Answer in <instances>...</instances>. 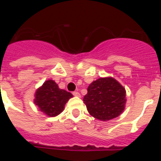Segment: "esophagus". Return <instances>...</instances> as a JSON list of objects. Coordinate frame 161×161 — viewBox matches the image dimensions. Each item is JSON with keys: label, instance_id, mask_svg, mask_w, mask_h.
I'll return each mask as SVG.
<instances>
[{"label": "esophagus", "instance_id": "34e87169", "mask_svg": "<svg viewBox=\"0 0 161 161\" xmlns=\"http://www.w3.org/2000/svg\"><path fill=\"white\" fill-rule=\"evenodd\" d=\"M72 94H73L75 97H80V93H78V92H73Z\"/></svg>", "mask_w": 161, "mask_h": 161}]
</instances>
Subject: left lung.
Instances as JSON below:
<instances>
[{
    "label": "left lung",
    "instance_id": "8db88e82",
    "mask_svg": "<svg viewBox=\"0 0 161 161\" xmlns=\"http://www.w3.org/2000/svg\"><path fill=\"white\" fill-rule=\"evenodd\" d=\"M83 101L93 117L108 121L117 118L124 110L126 90L114 78H99L89 85Z\"/></svg>",
    "mask_w": 161,
    "mask_h": 161
}]
</instances>
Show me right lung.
<instances>
[{
  "label": "right lung",
  "instance_id": "obj_1",
  "mask_svg": "<svg viewBox=\"0 0 161 161\" xmlns=\"http://www.w3.org/2000/svg\"><path fill=\"white\" fill-rule=\"evenodd\" d=\"M35 103L41 111L49 117H55L64 110L72 94L64 89H60L58 85L52 80H48L43 83L35 93Z\"/></svg>",
  "mask_w": 161,
  "mask_h": 161
}]
</instances>
